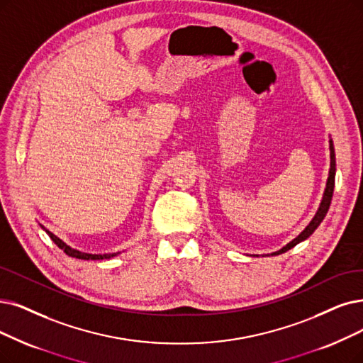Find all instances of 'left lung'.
I'll return each mask as SVG.
<instances>
[{
	"label": "left lung",
	"mask_w": 363,
	"mask_h": 363,
	"mask_svg": "<svg viewBox=\"0 0 363 363\" xmlns=\"http://www.w3.org/2000/svg\"><path fill=\"white\" fill-rule=\"evenodd\" d=\"M329 150H330V168H329V177H328V182H326V189H325V194H323V198H322V202H320V207H318L315 216L313 217V220L310 222V225L303 229L301 234L292 240L289 244H286L284 247L279 252H275L272 255H280V253H284L287 250H291L292 247H295V245L303 240H307L313 232L317 229V226L322 223V220L325 219V216L329 210V206H330V201H332V194H333V186H335V149H333V143L332 140H329Z\"/></svg>",
	"instance_id": "obj_1"
}]
</instances>
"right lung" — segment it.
<instances>
[{
	"instance_id": "obj_1",
	"label": "right lung",
	"mask_w": 363,
	"mask_h": 363,
	"mask_svg": "<svg viewBox=\"0 0 363 363\" xmlns=\"http://www.w3.org/2000/svg\"><path fill=\"white\" fill-rule=\"evenodd\" d=\"M41 226V229H45L46 230V234L50 237V240L57 245V247H60L61 250H64V253L65 255H68V256H71V257H76V259H84V260H99V259H110V257H113V256H116V255H119V253H106V255H92V253H84V252H79V250H76V249H71L68 244H65L61 238H57L55 234H52L50 230H48L45 226L43 225H40Z\"/></svg>"
}]
</instances>
